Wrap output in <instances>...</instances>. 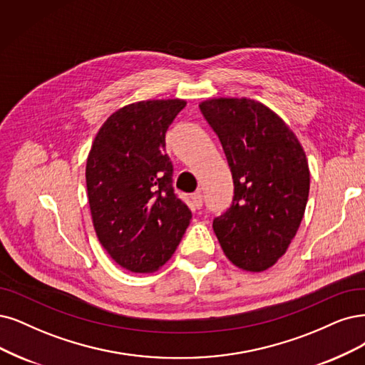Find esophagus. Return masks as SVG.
Returning <instances> with one entry per match:
<instances>
[{
    "label": "esophagus",
    "mask_w": 365,
    "mask_h": 365,
    "mask_svg": "<svg viewBox=\"0 0 365 365\" xmlns=\"http://www.w3.org/2000/svg\"><path fill=\"white\" fill-rule=\"evenodd\" d=\"M191 198H192V203H194V206H195L197 209H201V207H203V195H201L200 192L192 194V195H191Z\"/></svg>",
    "instance_id": "1"
}]
</instances>
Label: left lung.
<instances>
[{
    "mask_svg": "<svg viewBox=\"0 0 365 365\" xmlns=\"http://www.w3.org/2000/svg\"><path fill=\"white\" fill-rule=\"evenodd\" d=\"M200 111L232 170L233 203L213 220L233 264L262 272L277 263L301 225L309 192L305 152L290 128L260 102L209 99Z\"/></svg>",
    "mask_w": 365,
    "mask_h": 365,
    "instance_id": "8db88e82",
    "label": "left lung"
}]
</instances>
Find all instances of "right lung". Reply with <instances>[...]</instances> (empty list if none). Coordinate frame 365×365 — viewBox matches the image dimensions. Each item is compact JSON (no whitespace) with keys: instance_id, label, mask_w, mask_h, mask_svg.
Returning <instances> with one entry per match:
<instances>
[{"instance_id":"add662e5","label":"right lung","mask_w":365,"mask_h":365,"mask_svg":"<svg viewBox=\"0 0 365 365\" xmlns=\"http://www.w3.org/2000/svg\"><path fill=\"white\" fill-rule=\"evenodd\" d=\"M185 101H143L115 111L99 129L86 180L93 225L121 267L147 274L171 259L192 218L173 187L165 133Z\"/></svg>"}]
</instances>
